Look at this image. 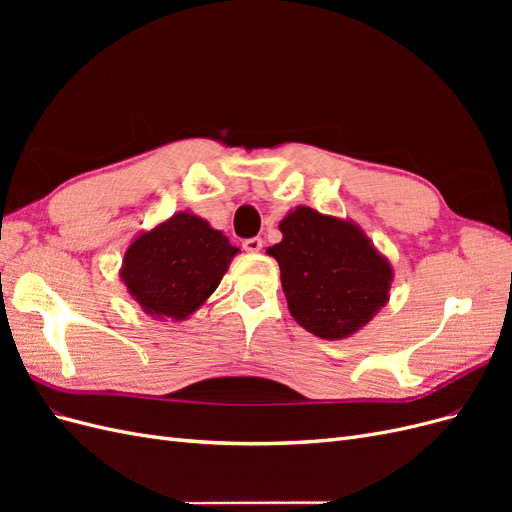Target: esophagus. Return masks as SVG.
Listing matches in <instances>:
<instances>
[{"instance_id": "esophagus-1", "label": "esophagus", "mask_w": 512, "mask_h": 512, "mask_svg": "<svg viewBox=\"0 0 512 512\" xmlns=\"http://www.w3.org/2000/svg\"><path fill=\"white\" fill-rule=\"evenodd\" d=\"M243 250H245L247 254H258V252L262 250V239H258V237L245 239V241H243Z\"/></svg>"}]
</instances>
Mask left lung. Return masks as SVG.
<instances>
[{
    "mask_svg": "<svg viewBox=\"0 0 512 512\" xmlns=\"http://www.w3.org/2000/svg\"><path fill=\"white\" fill-rule=\"evenodd\" d=\"M280 232L267 254L280 265L288 309L305 331L346 339L389 303L393 265L359 224L299 205Z\"/></svg>",
    "mask_w": 512,
    "mask_h": 512,
    "instance_id": "1",
    "label": "left lung"
}]
</instances>
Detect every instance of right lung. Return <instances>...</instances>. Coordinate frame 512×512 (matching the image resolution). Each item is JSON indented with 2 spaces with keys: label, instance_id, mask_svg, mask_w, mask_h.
I'll return each instance as SVG.
<instances>
[{
  "label": "right lung",
  "instance_id": "right-lung-1",
  "mask_svg": "<svg viewBox=\"0 0 512 512\" xmlns=\"http://www.w3.org/2000/svg\"><path fill=\"white\" fill-rule=\"evenodd\" d=\"M237 254L222 230L179 211L132 239L119 277L147 316L181 322L207 303Z\"/></svg>",
  "mask_w": 512,
  "mask_h": 512
}]
</instances>
